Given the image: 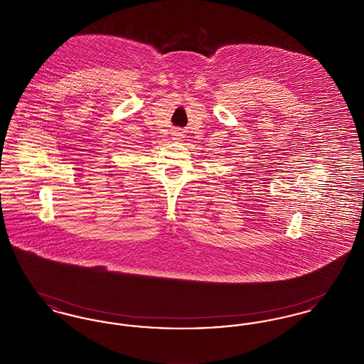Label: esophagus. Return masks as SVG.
<instances>
[{"instance_id": "34e87169", "label": "esophagus", "mask_w": 364, "mask_h": 364, "mask_svg": "<svg viewBox=\"0 0 364 364\" xmlns=\"http://www.w3.org/2000/svg\"><path fill=\"white\" fill-rule=\"evenodd\" d=\"M177 136H180V132H177Z\"/></svg>"}]
</instances>
